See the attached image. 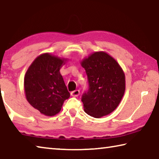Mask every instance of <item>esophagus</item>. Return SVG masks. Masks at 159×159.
Returning a JSON list of instances; mask_svg holds the SVG:
<instances>
[{
    "instance_id": "34e87169",
    "label": "esophagus",
    "mask_w": 159,
    "mask_h": 159,
    "mask_svg": "<svg viewBox=\"0 0 159 159\" xmlns=\"http://www.w3.org/2000/svg\"><path fill=\"white\" fill-rule=\"evenodd\" d=\"M80 95V91L79 90H76L71 93V95L73 97H78Z\"/></svg>"
}]
</instances>
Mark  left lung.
<instances>
[{
    "instance_id": "8db88e82",
    "label": "left lung",
    "mask_w": 159,
    "mask_h": 159,
    "mask_svg": "<svg viewBox=\"0 0 159 159\" xmlns=\"http://www.w3.org/2000/svg\"><path fill=\"white\" fill-rule=\"evenodd\" d=\"M89 83L82 96L84 111L94 118L111 114L119 105L125 90V76L115 59L104 51L95 52L80 61Z\"/></svg>"
}]
</instances>
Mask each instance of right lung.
I'll use <instances>...</instances> for the list:
<instances>
[{"label":"right lung","mask_w":159,"mask_h":159,"mask_svg":"<svg viewBox=\"0 0 159 159\" xmlns=\"http://www.w3.org/2000/svg\"><path fill=\"white\" fill-rule=\"evenodd\" d=\"M66 61L49 52L43 53L33 61L25 74L24 89L26 100L47 116L57 114L64 100L70 97L60 71Z\"/></svg>","instance_id":"add662e5"}]
</instances>
